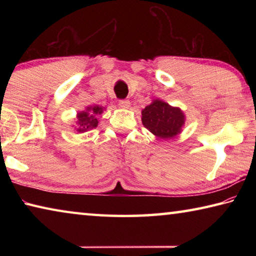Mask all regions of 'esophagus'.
<instances>
[{"label":"esophagus","instance_id":"obj_1","mask_svg":"<svg viewBox=\"0 0 256 256\" xmlns=\"http://www.w3.org/2000/svg\"><path fill=\"white\" fill-rule=\"evenodd\" d=\"M118 105L122 108H130L131 102H130V100H128V99H122V100L118 102Z\"/></svg>","mask_w":256,"mask_h":256}]
</instances>
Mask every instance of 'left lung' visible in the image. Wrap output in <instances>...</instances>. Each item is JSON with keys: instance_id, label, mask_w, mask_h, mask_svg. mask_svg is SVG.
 <instances>
[{"instance_id": "1", "label": "left lung", "mask_w": 256, "mask_h": 256, "mask_svg": "<svg viewBox=\"0 0 256 256\" xmlns=\"http://www.w3.org/2000/svg\"><path fill=\"white\" fill-rule=\"evenodd\" d=\"M144 126L159 138L168 140L182 132L185 124V114L180 107L170 106L162 99H154L141 112Z\"/></svg>"}]
</instances>
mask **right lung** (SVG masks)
<instances>
[{"label": "right lung", "instance_id": "1", "mask_svg": "<svg viewBox=\"0 0 256 256\" xmlns=\"http://www.w3.org/2000/svg\"><path fill=\"white\" fill-rule=\"evenodd\" d=\"M106 108L99 105L88 106L84 110H81L76 114V131L79 133H84L89 130L96 128L98 126V118L102 114Z\"/></svg>", "mask_w": 256, "mask_h": 256}]
</instances>
